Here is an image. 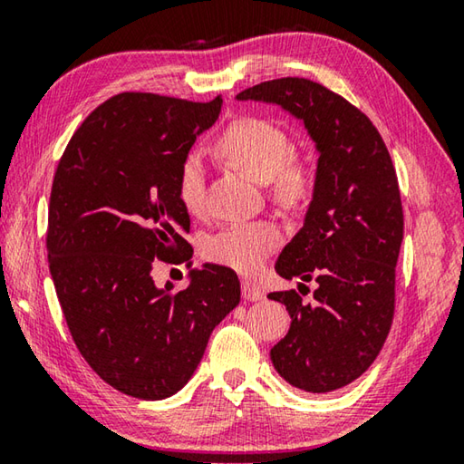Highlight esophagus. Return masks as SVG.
Instances as JSON below:
<instances>
[{"label": "esophagus", "instance_id": "1", "mask_svg": "<svg viewBox=\"0 0 464 464\" xmlns=\"http://www.w3.org/2000/svg\"><path fill=\"white\" fill-rule=\"evenodd\" d=\"M241 290H243V298H246V301L254 303V301H262L264 298V290L249 280L241 282Z\"/></svg>", "mask_w": 464, "mask_h": 464}]
</instances>
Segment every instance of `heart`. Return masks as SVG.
<instances>
[{
  "mask_svg": "<svg viewBox=\"0 0 464 464\" xmlns=\"http://www.w3.org/2000/svg\"><path fill=\"white\" fill-rule=\"evenodd\" d=\"M293 139L278 124L262 119L235 122L218 139V153L241 174L270 184L272 198L286 208H303L317 190L319 168L309 155H295ZM178 198L190 215L207 208V169L200 153H188L178 171ZM274 223L254 221L225 227L207 241V257L239 274H254L280 247Z\"/></svg>",
  "mask_w": 464,
  "mask_h": 464,
  "instance_id": "obj_1",
  "label": "heart"
}]
</instances>
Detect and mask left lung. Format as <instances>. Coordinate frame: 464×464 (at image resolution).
<instances>
[{"instance_id": "8db88e82", "label": "left lung", "mask_w": 464, "mask_h": 464, "mask_svg": "<svg viewBox=\"0 0 464 464\" xmlns=\"http://www.w3.org/2000/svg\"><path fill=\"white\" fill-rule=\"evenodd\" d=\"M237 100L278 104L315 140L317 190L303 229L278 256L276 272L301 278L298 292L311 279L318 288L311 304L296 290L268 295L290 315L288 334L270 358L296 389H342L379 356L395 313L403 208L391 155L364 112L304 77L257 83Z\"/></svg>"}]
</instances>
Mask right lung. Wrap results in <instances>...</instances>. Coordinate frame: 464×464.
Returning <instances> with one entry per match:
<instances>
[{"label":"right lung","instance_id":"add662e5","mask_svg":"<svg viewBox=\"0 0 464 464\" xmlns=\"http://www.w3.org/2000/svg\"><path fill=\"white\" fill-rule=\"evenodd\" d=\"M221 106L119 93L82 122L54 171L46 251L67 327L102 381L145 401L190 381L241 298L237 274L218 264L190 270L179 293L153 282L155 260L192 266L178 171Z\"/></svg>","mask_w":464,"mask_h":464}]
</instances>
